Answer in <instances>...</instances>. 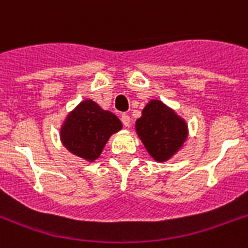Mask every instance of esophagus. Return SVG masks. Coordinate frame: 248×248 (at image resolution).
Returning <instances> with one entry per match:
<instances>
[{"instance_id": "esophagus-1", "label": "esophagus", "mask_w": 248, "mask_h": 248, "mask_svg": "<svg viewBox=\"0 0 248 248\" xmlns=\"http://www.w3.org/2000/svg\"><path fill=\"white\" fill-rule=\"evenodd\" d=\"M121 121H122V124H124L126 127H128V126L131 124V118H130V116H128V114H126V113H124V114H122V117H121Z\"/></svg>"}]
</instances>
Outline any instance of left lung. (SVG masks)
<instances>
[{
    "mask_svg": "<svg viewBox=\"0 0 248 248\" xmlns=\"http://www.w3.org/2000/svg\"><path fill=\"white\" fill-rule=\"evenodd\" d=\"M138 136L157 162H166L176 155L188 139V124L172 108L152 99L135 122Z\"/></svg>",
    "mask_w": 248,
    "mask_h": 248,
    "instance_id": "8db88e82",
    "label": "left lung"
}]
</instances>
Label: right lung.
Returning <instances> with one entry per match:
<instances>
[{
	"label": "right lung",
	"instance_id": "right-lung-1",
	"mask_svg": "<svg viewBox=\"0 0 248 248\" xmlns=\"http://www.w3.org/2000/svg\"><path fill=\"white\" fill-rule=\"evenodd\" d=\"M121 128L122 124L114 113L85 99L65 117L60 140L68 152L91 163L100 157L109 138Z\"/></svg>",
	"mask_w": 248,
	"mask_h": 248
}]
</instances>
